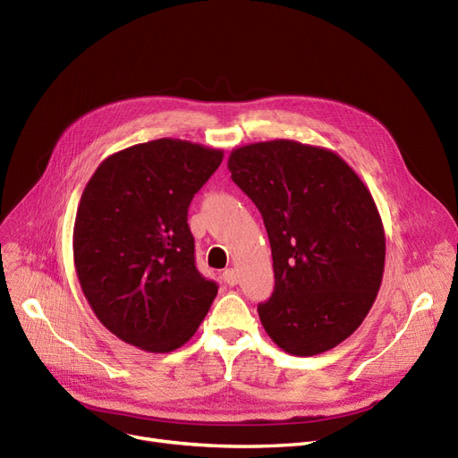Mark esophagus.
<instances>
[{"instance_id":"1","label":"esophagus","mask_w":458,"mask_h":458,"mask_svg":"<svg viewBox=\"0 0 458 458\" xmlns=\"http://www.w3.org/2000/svg\"><path fill=\"white\" fill-rule=\"evenodd\" d=\"M223 276H225V282H226L228 285H235V284L239 282V276H237V271H235V269H226V271L223 273Z\"/></svg>"}]
</instances>
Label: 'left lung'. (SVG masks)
<instances>
[{
  "mask_svg": "<svg viewBox=\"0 0 458 458\" xmlns=\"http://www.w3.org/2000/svg\"><path fill=\"white\" fill-rule=\"evenodd\" d=\"M228 171L269 235L275 292L258 306L269 338L295 356L340 345L369 314L384 273L369 189L335 152L290 139L232 150Z\"/></svg>",
  "mask_w": 458,
  "mask_h": 458,
  "instance_id": "8db88e82",
  "label": "left lung"
}]
</instances>
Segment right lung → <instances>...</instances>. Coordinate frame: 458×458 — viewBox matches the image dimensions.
<instances>
[{
	"label": "right lung",
	"instance_id": "add662e5",
	"mask_svg": "<svg viewBox=\"0 0 458 458\" xmlns=\"http://www.w3.org/2000/svg\"><path fill=\"white\" fill-rule=\"evenodd\" d=\"M223 150L182 139L133 144L89 180L74 223V263L94 316L116 338L171 352L197 332L216 284L195 266L187 209Z\"/></svg>",
	"mask_w": 458,
	"mask_h": 458
}]
</instances>
